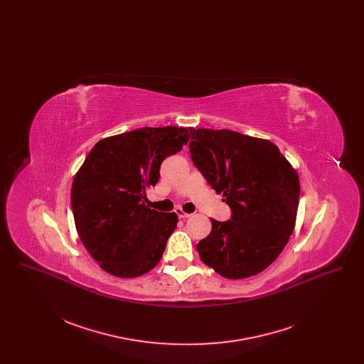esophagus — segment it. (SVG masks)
Wrapping results in <instances>:
<instances>
[{"mask_svg": "<svg viewBox=\"0 0 364 364\" xmlns=\"http://www.w3.org/2000/svg\"><path fill=\"white\" fill-rule=\"evenodd\" d=\"M174 213H176V214H177V217H178V218H181V220H183V218H188L191 215V214L186 213V211H184L181 208H176V210H174Z\"/></svg>", "mask_w": 364, "mask_h": 364, "instance_id": "esophagus-1", "label": "esophagus"}]
</instances>
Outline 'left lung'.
<instances>
[{
	"label": "left lung",
	"instance_id": "left-lung-1",
	"mask_svg": "<svg viewBox=\"0 0 364 364\" xmlns=\"http://www.w3.org/2000/svg\"><path fill=\"white\" fill-rule=\"evenodd\" d=\"M190 129L195 166L232 208L229 221L211 218L210 235L196 245L199 257L223 277H252L277 259L294 232L299 176L270 140Z\"/></svg>",
	"mask_w": 364,
	"mask_h": 364
}]
</instances>
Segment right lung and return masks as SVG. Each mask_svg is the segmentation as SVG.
Here are the masks:
<instances>
[{"label": "right lung", "instance_id": "add662e5", "mask_svg": "<svg viewBox=\"0 0 364 364\" xmlns=\"http://www.w3.org/2000/svg\"><path fill=\"white\" fill-rule=\"evenodd\" d=\"M190 140L188 128L144 127L100 140L73 177L70 203L77 235L106 273L143 276L162 258L176 213L146 206L159 166Z\"/></svg>", "mask_w": 364, "mask_h": 364}]
</instances>
